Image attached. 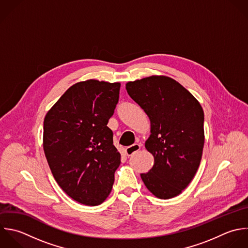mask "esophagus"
I'll return each mask as SVG.
<instances>
[{
	"label": "esophagus",
	"instance_id": "obj_1",
	"mask_svg": "<svg viewBox=\"0 0 248 248\" xmlns=\"http://www.w3.org/2000/svg\"><path fill=\"white\" fill-rule=\"evenodd\" d=\"M140 149H141V146H140L139 144H133L132 146L127 147V148L125 149V153H126V155H127L128 156H131V155H134L136 152H138Z\"/></svg>",
	"mask_w": 248,
	"mask_h": 248
}]
</instances>
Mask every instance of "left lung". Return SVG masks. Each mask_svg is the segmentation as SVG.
Segmentation results:
<instances>
[{
    "label": "left lung",
    "instance_id": "8db88e82",
    "mask_svg": "<svg viewBox=\"0 0 248 248\" xmlns=\"http://www.w3.org/2000/svg\"><path fill=\"white\" fill-rule=\"evenodd\" d=\"M125 89L151 120L152 134L145 146L155 164L141 174L142 181L155 196L173 198L189 185L200 165L205 142L202 106L166 76L128 82Z\"/></svg>",
    "mask_w": 248,
    "mask_h": 248
}]
</instances>
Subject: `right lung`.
<instances>
[{
  "instance_id": "add662e5",
  "label": "right lung",
  "mask_w": 248,
  "mask_h": 248,
  "mask_svg": "<svg viewBox=\"0 0 248 248\" xmlns=\"http://www.w3.org/2000/svg\"><path fill=\"white\" fill-rule=\"evenodd\" d=\"M120 83L97 80L71 86L48 111L43 123V149L61 188L87 206L110 194L121 154L107 126L119 102Z\"/></svg>"
}]
</instances>
